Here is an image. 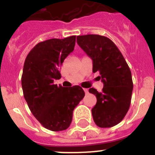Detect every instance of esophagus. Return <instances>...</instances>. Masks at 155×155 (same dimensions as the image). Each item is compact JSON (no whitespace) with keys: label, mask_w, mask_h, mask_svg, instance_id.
I'll use <instances>...</instances> for the list:
<instances>
[{"label":"esophagus","mask_w":155,"mask_h":155,"mask_svg":"<svg viewBox=\"0 0 155 155\" xmlns=\"http://www.w3.org/2000/svg\"><path fill=\"white\" fill-rule=\"evenodd\" d=\"M84 92H85V94H87V93H88V89H87V88H84Z\"/></svg>","instance_id":"1"}]
</instances>
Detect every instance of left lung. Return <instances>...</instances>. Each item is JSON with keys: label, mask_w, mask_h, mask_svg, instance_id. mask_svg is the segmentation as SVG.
I'll use <instances>...</instances> for the list:
<instances>
[{"label": "left lung", "mask_w": 155, "mask_h": 155, "mask_svg": "<svg viewBox=\"0 0 155 155\" xmlns=\"http://www.w3.org/2000/svg\"><path fill=\"white\" fill-rule=\"evenodd\" d=\"M77 42L91 58L93 72L100 74L104 84L101 92L89 89L97 98L91 109L93 120L102 128L114 127L125 117L130 105L134 84L130 68L118 47L107 37L78 35Z\"/></svg>", "instance_id": "1"}]
</instances>
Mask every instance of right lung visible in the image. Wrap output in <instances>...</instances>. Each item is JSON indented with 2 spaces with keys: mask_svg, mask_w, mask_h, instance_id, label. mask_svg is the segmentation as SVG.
Masks as SVG:
<instances>
[{
  "mask_svg": "<svg viewBox=\"0 0 155 155\" xmlns=\"http://www.w3.org/2000/svg\"><path fill=\"white\" fill-rule=\"evenodd\" d=\"M76 35L50 39L35 45L27 55L21 76L23 94L30 111L45 128L64 130L70 127L73 111L84 97L82 87L53 84L61 78L60 68L73 52Z\"/></svg>",
  "mask_w": 155,
  "mask_h": 155,
  "instance_id": "obj_1",
  "label": "right lung"
}]
</instances>
